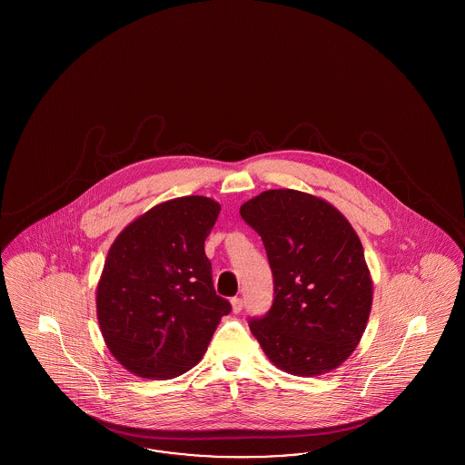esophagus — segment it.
<instances>
[{"instance_id":"1","label":"esophagus","mask_w":465,"mask_h":465,"mask_svg":"<svg viewBox=\"0 0 465 465\" xmlns=\"http://www.w3.org/2000/svg\"><path fill=\"white\" fill-rule=\"evenodd\" d=\"M242 307H243L242 298H239V296H233V298H232V309H233V312H235V313H240V312H242Z\"/></svg>"}]
</instances>
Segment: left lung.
<instances>
[{"mask_svg":"<svg viewBox=\"0 0 465 465\" xmlns=\"http://www.w3.org/2000/svg\"><path fill=\"white\" fill-rule=\"evenodd\" d=\"M272 271L268 313L249 327L282 371L315 377L338 368L363 336L373 284L363 245L350 222L324 199L272 189L242 204Z\"/></svg>","mask_w":465,"mask_h":465,"instance_id":"1","label":"left lung"}]
</instances>
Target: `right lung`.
Listing matches in <instances>:
<instances>
[{
	"label": "right lung",
	"instance_id": "1",
	"mask_svg": "<svg viewBox=\"0 0 465 465\" xmlns=\"http://www.w3.org/2000/svg\"><path fill=\"white\" fill-rule=\"evenodd\" d=\"M220 214L210 197L162 203L107 253L97 317L114 358L143 379H173L203 358L230 302L216 295L204 240Z\"/></svg>",
	"mask_w": 465,
	"mask_h": 465
}]
</instances>
